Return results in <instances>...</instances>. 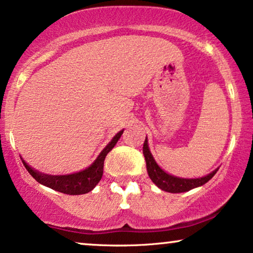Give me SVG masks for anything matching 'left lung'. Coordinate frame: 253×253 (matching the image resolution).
<instances>
[{"label": "left lung", "instance_id": "left-lung-1", "mask_svg": "<svg viewBox=\"0 0 253 253\" xmlns=\"http://www.w3.org/2000/svg\"><path fill=\"white\" fill-rule=\"evenodd\" d=\"M143 155L144 158H146L147 170L150 179L153 180L158 187L162 188V190L166 192H170V193H181V192H186L194 187L201 186V185L206 184L208 180H211L217 171L215 170L211 173L207 174V176H205L203 178H197V179H184V178L171 176V174L164 172V171L157 166L153 155H151L149 151V148H148L147 137L143 143Z\"/></svg>", "mask_w": 253, "mask_h": 253}]
</instances>
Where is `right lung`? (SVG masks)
Wrapping results in <instances>:
<instances>
[{
    "mask_svg": "<svg viewBox=\"0 0 253 253\" xmlns=\"http://www.w3.org/2000/svg\"><path fill=\"white\" fill-rule=\"evenodd\" d=\"M121 134H123V130L113 137L112 141L105 147V149L99 154L97 160L93 162L92 166H90L85 170L81 171V172L67 174V176H49V174L37 172L32 168H30L24 161H23V164H24L26 170L29 171V173L38 183L45 185V186L52 188V190L70 195L87 193V192L93 190L96 185L99 183V180L102 179L104 161H105L106 155L116 146L118 140L120 139Z\"/></svg>",
    "mask_w": 253,
    "mask_h": 253,
    "instance_id": "obj_1",
    "label": "right lung"
}]
</instances>
